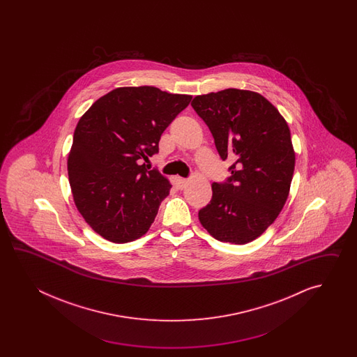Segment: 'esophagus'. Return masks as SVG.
<instances>
[{
	"mask_svg": "<svg viewBox=\"0 0 357 357\" xmlns=\"http://www.w3.org/2000/svg\"><path fill=\"white\" fill-rule=\"evenodd\" d=\"M188 183H189V181H188L186 178H181V177L178 178V188H180V189L186 188V185H188Z\"/></svg>",
	"mask_w": 357,
	"mask_h": 357,
	"instance_id": "34e87169",
	"label": "esophagus"
}]
</instances>
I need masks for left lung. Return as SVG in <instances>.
I'll return each instance as SVG.
<instances>
[{
  "label": "left lung",
  "mask_w": 357,
  "mask_h": 357,
  "mask_svg": "<svg viewBox=\"0 0 357 357\" xmlns=\"http://www.w3.org/2000/svg\"><path fill=\"white\" fill-rule=\"evenodd\" d=\"M191 106L211 130L220 158L236 160L228 182H213L212 200L199 220L218 241L251 243L289 197L296 160L289 123L257 91H212L197 96Z\"/></svg>",
  "instance_id": "8db88e82"
}]
</instances>
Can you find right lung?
<instances>
[{
    "mask_svg": "<svg viewBox=\"0 0 357 357\" xmlns=\"http://www.w3.org/2000/svg\"><path fill=\"white\" fill-rule=\"evenodd\" d=\"M191 98L155 86H121L80 117L68 181L77 211L103 238L130 243L152 226L172 185L142 162L158 152L162 132Z\"/></svg>",
    "mask_w": 357,
    "mask_h": 357,
    "instance_id": "obj_1",
    "label": "right lung"
}]
</instances>
